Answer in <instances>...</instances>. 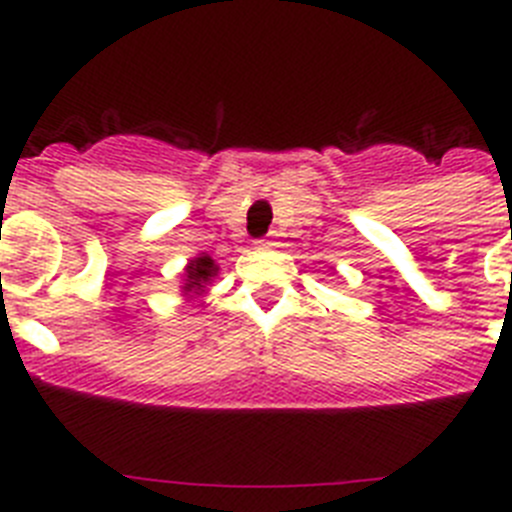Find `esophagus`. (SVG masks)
I'll use <instances>...</instances> for the list:
<instances>
[{
  "label": "esophagus",
  "instance_id": "obj_1",
  "mask_svg": "<svg viewBox=\"0 0 512 512\" xmlns=\"http://www.w3.org/2000/svg\"><path fill=\"white\" fill-rule=\"evenodd\" d=\"M271 246H274V238H271V235L269 238H261L259 241V248H271Z\"/></svg>",
  "mask_w": 512,
  "mask_h": 512
}]
</instances>
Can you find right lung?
Masks as SVG:
<instances>
[{
    "label": "right lung",
    "instance_id": "obj_1",
    "mask_svg": "<svg viewBox=\"0 0 512 512\" xmlns=\"http://www.w3.org/2000/svg\"><path fill=\"white\" fill-rule=\"evenodd\" d=\"M220 274V266L215 264L210 253H197L189 264L184 266V279H182V295L187 300L192 297H202L210 289L212 279Z\"/></svg>",
    "mask_w": 512,
    "mask_h": 512
}]
</instances>
